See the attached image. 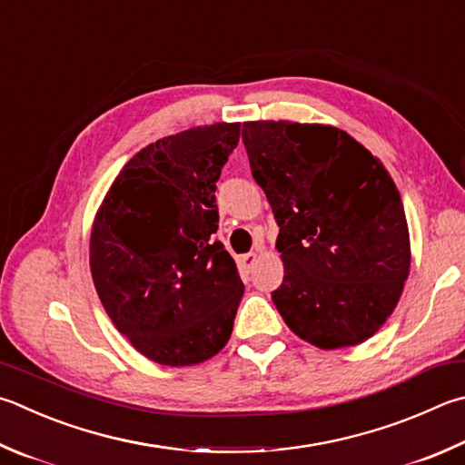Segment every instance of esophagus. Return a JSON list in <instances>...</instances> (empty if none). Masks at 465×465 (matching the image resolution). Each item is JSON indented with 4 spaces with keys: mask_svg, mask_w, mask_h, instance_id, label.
Wrapping results in <instances>:
<instances>
[{
    "mask_svg": "<svg viewBox=\"0 0 465 465\" xmlns=\"http://www.w3.org/2000/svg\"><path fill=\"white\" fill-rule=\"evenodd\" d=\"M258 262V254L256 252H250V254H243L242 258H240V264H242V268L243 270H250L252 266H254Z\"/></svg>",
    "mask_w": 465,
    "mask_h": 465,
    "instance_id": "esophagus-1",
    "label": "esophagus"
}]
</instances>
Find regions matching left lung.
Masks as SVG:
<instances>
[{"label":"left lung","instance_id":"1","mask_svg":"<svg viewBox=\"0 0 465 465\" xmlns=\"http://www.w3.org/2000/svg\"><path fill=\"white\" fill-rule=\"evenodd\" d=\"M242 140L281 227L278 313L321 350L364 343L392 315L411 272L407 215L392 176L333 125L246 122Z\"/></svg>","mask_w":465,"mask_h":465}]
</instances>
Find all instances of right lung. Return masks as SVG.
<instances>
[{"instance_id": "1", "label": "right lung", "mask_w": 465, "mask_h": 465, "mask_svg": "<svg viewBox=\"0 0 465 465\" xmlns=\"http://www.w3.org/2000/svg\"><path fill=\"white\" fill-rule=\"evenodd\" d=\"M240 122L197 125L134 154L93 219L89 266L101 305L142 356L195 366L230 340L243 294L217 232L215 183Z\"/></svg>"}]
</instances>
